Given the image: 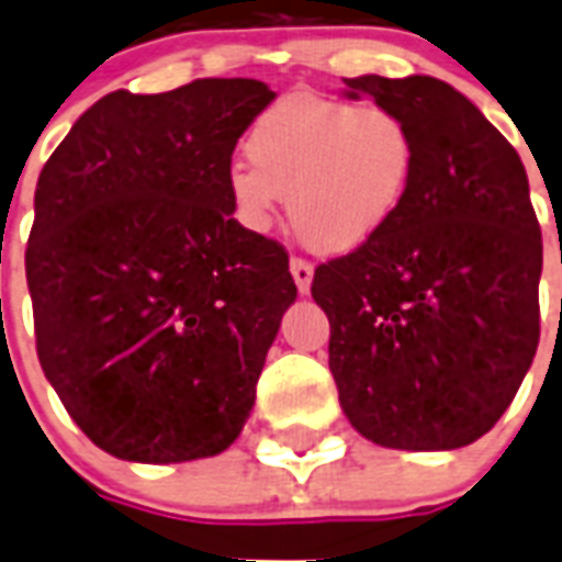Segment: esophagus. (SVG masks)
Masks as SVG:
<instances>
[{
    "instance_id": "obj_1",
    "label": "esophagus",
    "mask_w": 562,
    "mask_h": 562,
    "mask_svg": "<svg viewBox=\"0 0 562 562\" xmlns=\"http://www.w3.org/2000/svg\"><path fill=\"white\" fill-rule=\"evenodd\" d=\"M291 277H294L296 282V291H300V294H308V289H312V277H314L312 262H305V259L300 257L291 259Z\"/></svg>"
}]
</instances>
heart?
I'll return each instance as SVG.
<instances>
[{"instance_id": "b5f03b06", "label": "heart", "mask_w": 562, "mask_h": 562, "mask_svg": "<svg viewBox=\"0 0 562 562\" xmlns=\"http://www.w3.org/2000/svg\"><path fill=\"white\" fill-rule=\"evenodd\" d=\"M248 164L227 193L250 231H268L285 193L294 234L321 254L375 239L407 202L418 172L413 123L390 106L291 94L250 123Z\"/></svg>"}]
</instances>
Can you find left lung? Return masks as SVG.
Returning a JSON list of instances; mask_svg holds the SVG:
<instances>
[{"label": "left lung", "mask_w": 562, "mask_h": 562, "mask_svg": "<svg viewBox=\"0 0 562 562\" xmlns=\"http://www.w3.org/2000/svg\"><path fill=\"white\" fill-rule=\"evenodd\" d=\"M413 123L418 172L398 216L314 268L346 418L395 450H456L494 427L540 344V222L526 167L436 77H346Z\"/></svg>", "instance_id": "1"}]
</instances>
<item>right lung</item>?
<instances>
[{
	"label": "right lung",
	"instance_id": "1",
	"mask_svg": "<svg viewBox=\"0 0 562 562\" xmlns=\"http://www.w3.org/2000/svg\"><path fill=\"white\" fill-rule=\"evenodd\" d=\"M277 98L245 77L117 89L71 126L34 193L36 358L100 450L144 464L234 445L296 285L234 218L236 140Z\"/></svg>",
	"mask_w": 562,
	"mask_h": 562
}]
</instances>
